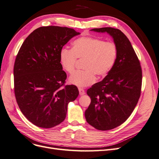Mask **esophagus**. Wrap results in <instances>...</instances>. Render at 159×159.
<instances>
[{"mask_svg":"<svg viewBox=\"0 0 159 159\" xmlns=\"http://www.w3.org/2000/svg\"><path fill=\"white\" fill-rule=\"evenodd\" d=\"M78 90H79L80 94L81 95V96H82V95H84V94H85V91H84V89H82V88H79V89H78Z\"/></svg>","mask_w":159,"mask_h":159,"instance_id":"obj_1","label":"esophagus"}]
</instances>
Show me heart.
<instances>
[{
    "mask_svg": "<svg viewBox=\"0 0 159 159\" xmlns=\"http://www.w3.org/2000/svg\"><path fill=\"white\" fill-rule=\"evenodd\" d=\"M117 57V48L112 42L94 37H81L72 43V49H62L59 55L62 68L69 74L74 71L76 59L84 60V70L74 72L69 78V83L80 87L93 84L95 74L104 76L114 66Z\"/></svg>",
    "mask_w": 159,
    "mask_h": 159,
    "instance_id": "1",
    "label": "heart"
}]
</instances>
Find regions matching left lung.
<instances>
[{
  "mask_svg": "<svg viewBox=\"0 0 159 159\" xmlns=\"http://www.w3.org/2000/svg\"><path fill=\"white\" fill-rule=\"evenodd\" d=\"M90 30L107 33L117 48L111 70L87 91L91 99L85 111L87 122L96 129L108 130L123 124L134 110L140 97L142 68L130 42L120 30L103 27Z\"/></svg>",
  "mask_w": 159,
  "mask_h": 159,
  "instance_id": "1",
  "label": "left lung"
}]
</instances>
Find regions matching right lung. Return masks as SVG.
Returning <instances> with one entry per match:
<instances>
[{
    "label": "right lung",
    "instance_id": "1",
    "mask_svg": "<svg viewBox=\"0 0 159 159\" xmlns=\"http://www.w3.org/2000/svg\"><path fill=\"white\" fill-rule=\"evenodd\" d=\"M79 34L68 27L38 28L17 55L14 68L17 103L25 117L39 127L52 128L62 123L69 102L78 97L77 87L63 86L66 74L59 55L62 47Z\"/></svg>",
    "mask_w": 159,
    "mask_h": 159
}]
</instances>
